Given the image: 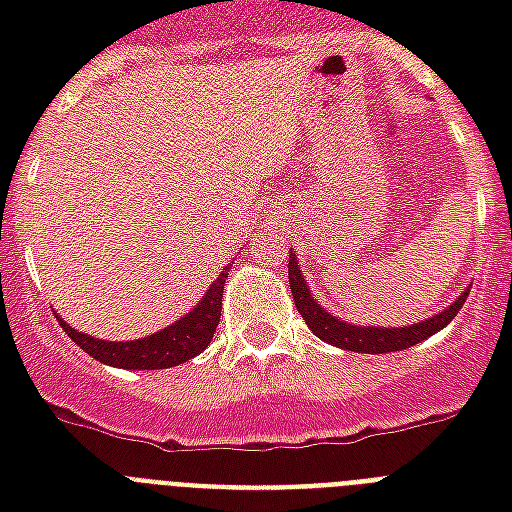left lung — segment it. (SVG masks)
Here are the masks:
<instances>
[{
	"label": "left lung",
	"instance_id": "left-lung-1",
	"mask_svg": "<svg viewBox=\"0 0 512 512\" xmlns=\"http://www.w3.org/2000/svg\"><path fill=\"white\" fill-rule=\"evenodd\" d=\"M289 289H292V297H295L297 313L303 316L308 329L319 340H327L337 348L356 350V353H393V350H404L417 345L420 340H428L430 335H436L438 329H444L449 321L460 313V308L465 305L470 292H462L457 297V303H452L446 311H441L438 316H430L428 321L422 324H412V327L401 329H382V327H353V324H345L332 313L321 311V305H316V300L308 292V284H305L303 273L297 268V257H289Z\"/></svg>",
	"mask_w": 512,
	"mask_h": 512
}]
</instances>
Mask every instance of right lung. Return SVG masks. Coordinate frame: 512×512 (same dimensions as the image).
Listing matches in <instances>:
<instances>
[{"instance_id": "add662e5", "label": "right lung", "mask_w": 512, "mask_h": 512, "mask_svg": "<svg viewBox=\"0 0 512 512\" xmlns=\"http://www.w3.org/2000/svg\"><path fill=\"white\" fill-rule=\"evenodd\" d=\"M228 268L225 265L223 273L217 276V281L207 289V295L196 308H193L185 319H180L172 327L162 329L151 337L135 342H108L98 340V337L82 335L60 321V327L66 329V335L92 358H98L103 364L119 366V369H167V366H177L188 361V358L199 356L201 350L207 348L212 335H215L217 321H220V311H223V287L228 279Z\"/></svg>"}]
</instances>
